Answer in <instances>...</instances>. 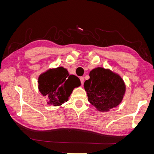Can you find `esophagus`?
<instances>
[{
	"mask_svg": "<svg viewBox=\"0 0 154 154\" xmlns=\"http://www.w3.org/2000/svg\"><path fill=\"white\" fill-rule=\"evenodd\" d=\"M80 81L82 82V84L83 85V83H84V78H83V76H82V77L80 78Z\"/></svg>",
	"mask_w": 154,
	"mask_h": 154,
	"instance_id": "obj_1",
	"label": "esophagus"
}]
</instances>
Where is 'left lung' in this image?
Returning a JSON list of instances; mask_svg holds the SVG:
<instances>
[{
    "label": "left lung",
    "instance_id": "8db88e82",
    "mask_svg": "<svg viewBox=\"0 0 154 154\" xmlns=\"http://www.w3.org/2000/svg\"><path fill=\"white\" fill-rule=\"evenodd\" d=\"M84 83L88 101L100 112H109L122 101L126 85L118 73L109 69L96 67L89 72Z\"/></svg>",
    "mask_w": 154,
    "mask_h": 154
}]
</instances>
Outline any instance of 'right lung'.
Instances as JSON below:
<instances>
[{"instance_id":"right-lung-1","label":"right lung","mask_w":154,"mask_h":154,"mask_svg":"<svg viewBox=\"0 0 154 154\" xmlns=\"http://www.w3.org/2000/svg\"><path fill=\"white\" fill-rule=\"evenodd\" d=\"M80 85V79L72 74L70 75L63 67L49 69L40 74L38 78L41 94L48 97V105L54 106L67 102L74 88Z\"/></svg>"}]
</instances>
